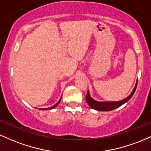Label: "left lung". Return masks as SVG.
Listing matches in <instances>:
<instances>
[{"mask_svg":"<svg viewBox=\"0 0 151 151\" xmlns=\"http://www.w3.org/2000/svg\"><path fill=\"white\" fill-rule=\"evenodd\" d=\"M137 84H138V81H137L136 84H135L134 88H133L131 93H130L126 98L122 100V101H116V102H113V101H104V102L96 101L91 98V96H90L89 91H88L87 94H86V102H87L88 104V106L91 108H93V109H95V110H97V111H113V110L120 107V106H121L122 105H123L124 103H126V102H128V101H129L130 98H132V96H133V94H134L135 90H136Z\"/></svg>","mask_w":151,"mask_h":151,"instance_id":"8db88e82","label":"left lung"}]
</instances>
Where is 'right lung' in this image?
<instances>
[{"label":"right lung","mask_w":151,"mask_h":151,"mask_svg":"<svg viewBox=\"0 0 151 151\" xmlns=\"http://www.w3.org/2000/svg\"><path fill=\"white\" fill-rule=\"evenodd\" d=\"M61 97H62V96H61ZM61 97H60V100H59V101H58V103H56V104H55V105H54L53 106H52V107H50V108H46V109H45V108H40V109H41V110H50V109H53V108H55L56 107V106H58V105L59 104V103L60 102V100H61Z\"/></svg>","instance_id":"add662e5"}]
</instances>
